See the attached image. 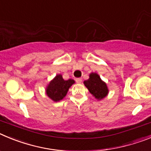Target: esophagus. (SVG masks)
<instances>
[{
  "mask_svg": "<svg viewBox=\"0 0 151 151\" xmlns=\"http://www.w3.org/2000/svg\"><path fill=\"white\" fill-rule=\"evenodd\" d=\"M76 81L77 83H81V82H82V78H76Z\"/></svg>",
  "mask_w": 151,
  "mask_h": 151,
  "instance_id": "1",
  "label": "esophagus"
}]
</instances>
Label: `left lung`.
Listing matches in <instances>:
<instances>
[{
  "mask_svg": "<svg viewBox=\"0 0 151 151\" xmlns=\"http://www.w3.org/2000/svg\"><path fill=\"white\" fill-rule=\"evenodd\" d=\"M84 85L97 101H101L108 95L109 89L106 83L101 79L97 73H91L88 79L84 81Z\"/></svg>",
  "mask_w": 151,
  "mask_h": 151,
  "instance_id": "obj_1",
  "label": "left lung"
}]
</instances>
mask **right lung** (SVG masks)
<instances>
[{"label":"right lung","mask_w":151,"mask_h":151,"mask_svg":"<svg viewBox=\"0 0 151 151\" xmlns=\"http://www.w3.org/2000/svg\"><path fill=\"white\" fill-rule=\"evenodd\" d=\"M75 84L73 79L64 80L62 75L57 74L47 85L45 92L47 97L54 102H59L66 97L69 88Z\"/></svg>","instance_id":"add662e5"}]
</instances>
